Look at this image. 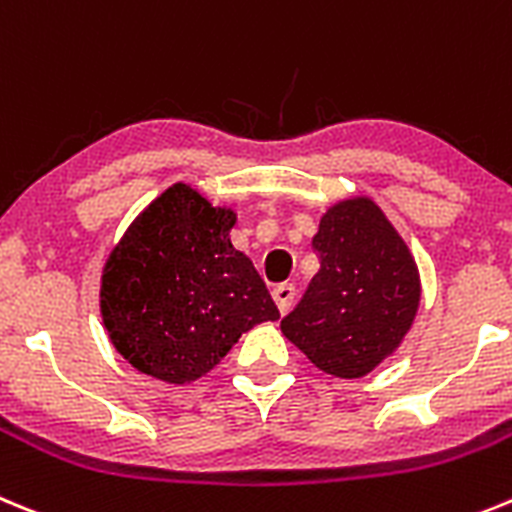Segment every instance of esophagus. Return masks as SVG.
I'll list each match as a JSON object with an SVG mask.
<instances>
[{
	"mask_svg": "<svg viewBox=\"0 0 512 512\" xmlns=\"http://www.w3.org/2000/svg\"><path fill=\"white\" fill-rule=\"evenodd\" d=\"M273 298L275 303H278L280 313H288L290 306H293V301H296V285H290V283L278 285V288H273Z\"/></svg>",
	"mask_w": 512,
	"mask_h": 512,
	"instance_id": "34e87169",
	"label": "esophagus"
}]
</instances>
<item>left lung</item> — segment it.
Returning <instances> with one entry per match:
<instances>
[{
    "label": "left lung",
    "mask_w": 512,
    "mask_h": 512,
    "mask_svg": "<svg viewBox=\"0 0 512 512\" xmlns=\"http://www.w3.org/2000/svg\"><path fill=\"white\" fill-rule=\"evenodd\" d=\"M311 247L319 273L280 329L319 370L354 380L411 329L421 298L416 262L370 199L331 206Z\"/></svg>",
    "instance_id": "left-lung-1"
}]
</instances>
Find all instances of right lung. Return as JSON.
Listing matches in <instances>:
<instances>
[{
	"label": "right lung",
	"instance_id": "right-lung-1",
	"mask_svg": "<svg viewBox=\"0 0 512 512\" xmlns=\"http://www.w3.org/2000/svg\"><path fill=\"white\" fill-rule=\"evenodd\" d=\"M237 216L176 183L114 247L101 316L132 367L183 385L222 362L237 339L280 319L250 257L234 250Z\"/></svg>",
	"mask_w": 512,
	"mask_h": 512
}]
</instances>
